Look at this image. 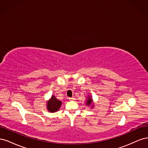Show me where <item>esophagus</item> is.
<instances>
[{
  "mask_svg": "<svg viewBox=\"0 0 148 148\" xmlns=\"http://www.w3.org/2000/svg\"><path fill=\"white\" fill-rule=\"evenodd\" d=\"M70 101H74L75 100V98L74 97H69V98Z\"/></svg>",
  "mask_w": 148,
  "mask_h": 148,
  "instance_id": "1",
  "label": "esophagus"
}]
</instances>
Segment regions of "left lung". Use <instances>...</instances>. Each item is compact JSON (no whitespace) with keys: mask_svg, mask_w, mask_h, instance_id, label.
Listing matches in <instances>:
<instances>
[{"mask_svg":"<svg viewBox=\"0 0 148 148\" xmlns=\"http://www.w3.org/2000/svg\"><path fill=\"white\" fill-rule=\"evenodd\" d=\"M86 104L87 106L92 105V97L90 96H88L87 101L86 102ZM94 107V105H92V107Z\"/></svg>","mask_w":148,"mask_h":148,"instance_id":"left-lung-1","label":"left lung"}]
</instances>
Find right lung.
<instances>
[{
  "mask_svg": "<svg viewBox=\"0 0 148 148\" xmlns=\"http://www.w3.org/2000/svg\"><path fill=\"white\" fill-rule=\"evenodd\" d=\"M61 105L62 102L52 95L50 100H49L47 102V109L49 112H56L59 110Z\"/></svg>",
  "mask_w": 148,
  "mask_h": 148,
  "instance_id": "1",
  "label": "right lung"
}]
</instances>
